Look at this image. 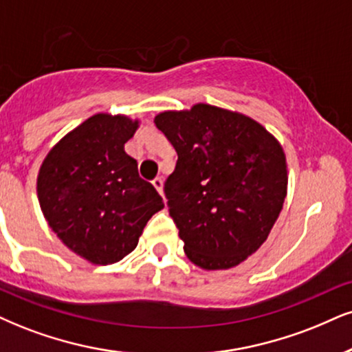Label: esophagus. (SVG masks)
Listing matches in <instances>:
<instances>
[{
	"instance_id": "1",
	"label": "esophagus",
	"mask_w": 352,
	"mask_h": 352,
	"mask_svg": "<svg viewBox=\"0 0 352 352\" xmlns=\"http://www.w3.org/2000/svg\"><path fill=\"white\" fill-rule=\"evenodd\" d=\"M153 186H155V189L160 192V196H163V179L162 177H156V179H153Z\"/></svg>"
}]
</instances>
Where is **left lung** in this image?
Returning a JSON list of instances; mask_svg holds the SVG:
<instances>
[{"instance_id":"8db88e82","label":"left lung","mask_w":352,"mask_h":352,"mask_svg":"<svg viewBox=\"0 0 352 352\" xmlns=\"http://www.w3.org/2000/svg\"><path fill=\"white\" fill-rule=\"evenodd\" d=\"M153 122L177 153L164 194L189 261L206 271L246 261L287 196L279 140L251 117L204 102L163 111Z\"/></svg>"}]
</instances>
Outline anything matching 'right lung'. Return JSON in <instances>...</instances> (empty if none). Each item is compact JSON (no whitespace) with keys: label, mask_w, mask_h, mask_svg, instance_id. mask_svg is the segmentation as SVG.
Returning a JSON list of instances; mask_svg holds the SVG:
<instances>
[{"label":"right lung","mask_w":352,"mask_h":352,"mask_svg":"<svg viewBox=\"0 0 352 352\" xmlns=\"http://www.w3.org/2000/svg\"><path fill=\"white\" fill-rule=\"evenodd\" d=\"M138 127V119L98 112L60 138L38 169L47 223L91 264L106 266L132 253L151 215L164 207L124 150Z\"/></svg>","instance_id":"1"}]
</instances>
